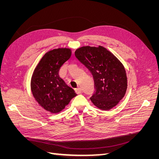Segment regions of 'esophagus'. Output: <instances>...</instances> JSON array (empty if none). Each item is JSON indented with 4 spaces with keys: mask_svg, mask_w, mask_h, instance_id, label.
Instances as JSON below:
<instances>
[{
    "mask_svg": "<svg viewBox=\"0 0 159 159\" xmlns=\"http://www.w3.org/2000/svg\"><path fill=\"white\" fill-rule=\"evenodd\" d=\"M75 93L77 94H80L81 93V89L80 88H77V89H75Z\"/></svg>",
    "mask_w": 159,
    "mask_h": 159,
    "instance_id": "34e87169",
    "label": "esophagus"
}]
</instances>
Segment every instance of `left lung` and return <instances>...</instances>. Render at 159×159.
I'll return each instance as SVG.
<instances>
[{"label": "left lung", "mask_w": 159, "mask_h": 159, "mask_svg": "<svg viewBox=\"0 0 159 159\" xmlns=\"http://www.w3.org/2000/svg\"><path fill=\"white\" fill-rule=\"evenodd\" d=\"M75 56L92 74L95 91L90 98L102 110L115 107L124 97L127 88L126 71L119 60L106 48L84 46Z\"/></svg>", "instance_id": "left-lung-1"}]
</instances>
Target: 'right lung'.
I'll return each mask as SVG.
<instances>
[{
    "instance_id": "obj_1",
    "label": "right lung",
    "mask_w": 159,
    "mask_h": 159,
    "mask_svg": "<svg viewBox=\"0 0 159 159\" xmlns=\"http://www.w3.org/2000/svg\"><path fill=\"white\" fill-rule=\"evenodd\" d=\"M71 50L57 48L47 52L34 71L31 90L37 102L48 111L59 113L77 94L59 76L60 69L71 57Z\"/></svg>"
}]
</instances>
